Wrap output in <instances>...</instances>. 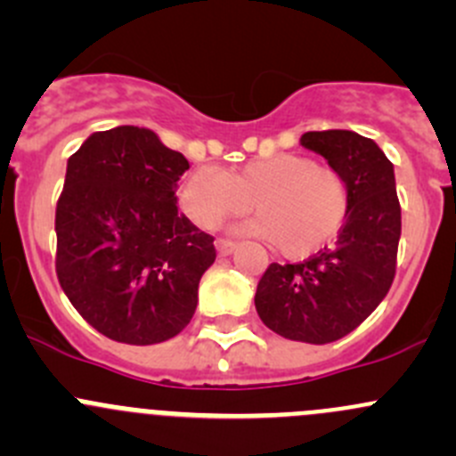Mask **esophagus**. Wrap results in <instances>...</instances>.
Listing matches in <instances>:
<instances>
[{
    "instance_id": "esophagus-1",
    "label": "esophagus",
    "mask_w": 456,
    "mask_h": 456,
    "mask_svg": "<svg viewBox=\"0 0 456 456\" xmlns=\"http://www.w3.org/2000/svg\"><path fill=\"white\" fill-rule=\"evenodd\" d=\"M233 249H236V242L224 240V238L216 240V251H218V256H229Z\"/></svg>"
}]
</instances>
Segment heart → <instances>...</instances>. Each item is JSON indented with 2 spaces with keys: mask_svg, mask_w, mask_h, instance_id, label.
Returning a JSON list of instances; mask_svg holds the SVG:
<instances>
[{
  "mask_svg": "<svg viewBox=\"0 0 456 456\" xmlns=\"http://www.w3.org/2000/svg\"><path fill=\"white\" fill-rule=\"evenodd\" d=\"M178 200L205 229L247 214L254 202L257 216L242 224V233L275 242L280 254L296 260L329 245L348 214L342 174L302 154L256 159L229 174L202 165L183 178Z\"/></svg>",
  "mask_w": 456,
  "mask_h": 456,
  "instance_id": "b5f03b06",
  "label": "heart"
}]
</instances>
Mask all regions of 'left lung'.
<instances>
[{
	"label": "left lung",
	"instance_id": "8db88e82",
	"mask_svg": "<svg viewBox=\"0 0 456 456\" xmlns=\"http://www.w3.org/2000/svg\"><path fill=\"white\" fill-rule=\"evenodd\" d=\"M300 145L324 156L348 187L338 240L297 265H273L256 289V311L273 333L329 344L355 330L388 293L397 266L402 207L393 163L351 130L306 132Z\"/></svg>",
	"mask_w": 456,
	"mask_h": 456
}]
</instances>
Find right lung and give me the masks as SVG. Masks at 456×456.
<instances>
[{
    "instance_id": "obj_1",
    "label": "right lung",
    "mask_w": 456,
    "mask_h": 456,
    "mask_svg": "<svg viewBox=\"0 0 456 456\" xmlns=\"http://www.w3.org/2000/svg\"><path fill=\"white\" fill-rule=\"evenodd\" d=\"M185 156L147 127L94 132L68 159L57 202V275L79 315L114 342L181 333L214 265V238L178 214Z\"/></svg>"
}]
</instances>
